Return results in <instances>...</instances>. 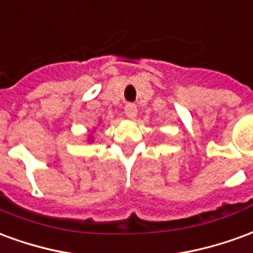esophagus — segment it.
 I'll list each match as a JSON object with an SVG mask.
<instances>
[{"mask_svg": "<svg viewBox=\"0 0 253 253\" xmlns=\"http://www.w3.org/2000/svg\"><path fill=\"white\" fill-rule=\"evenodd\" d=\"M137 105L132 104V103H128V104L125 107V114H126L127 118H130V119L135 118V116H137Z\"/></svg>", "mask_w": 253, "mask_h": 253, "instance_id": "obj_1", "label": "esophagus"}]
</instances>
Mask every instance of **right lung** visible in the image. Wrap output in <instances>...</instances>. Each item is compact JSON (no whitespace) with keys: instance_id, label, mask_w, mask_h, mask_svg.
<instances>
[{"instance_id":"obj_1","label":"right lung","mask_w":253,"mask_h":253,"mask_svg":"<svg viewBox=\"0 0 253 253\" xmlns=\"http://www.w3.org/2000/svg\"><path fill=\"white\" fill-rule=\"evenodd\" d=\"M90 141H93V135H92V131L89 132V135H88V142H90Z\"/></svg>"}]
</instances>
